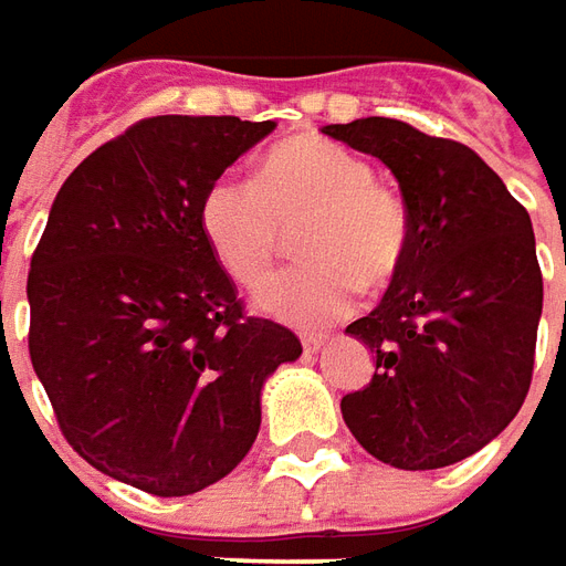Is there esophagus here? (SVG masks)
<instances>
[{
  "label": "esophagus",
  "instance_id": "esophagus-1",
  "mask_svg": "<svg viewBox=\"0 0 566 566\" xmlns=\"http://www.w3.org/2000/svg\"><path fill=\"white\" fill-rule=\"evenodd\" d=\"M323 344H326V335H302L304 354H316V350H319Z\"/></svg>",
  "mask_w": 566,
  "mask_h": 566
}]
</instances>
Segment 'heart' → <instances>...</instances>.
Wrapping results in <instances>:
<instances>
[{"label": "heart", "instance_id": "1", "mask_svg": "<svg viewBox=\"0 0 566 566\" xmlns=\"http://www.w3.org/2000/svg\"><path fill=\"white\" fill-rule=\"evenodd\" d=\"M200 228L216 262L247 290L280 271L302 228V271L262 295V311L323 326L354 307L356 290H384L411 252V212L375 179L366 158L326 136H292L271 148L259 179L219 176L200 200Z\"/></svg>", "mask_w": 566, "mask_h": 566}]
</instances>
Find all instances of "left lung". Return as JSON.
<instances>
[{
	"mask_svg": "<svg viewBox=\"0 0 566 566\" xmlns=\"http://www.w3.org/2000/svg\"><path fill=\"white\" fill-rule=\"evenodd\" d=\"M323 134L390 167L411 212L402 274L347 326L375 375L340 399L356 442L396 469L467 460L506 430L531 390L543 274L527 210L463 143L396 118Z\"/></svg>",
	"mask_w": 566,
	"mask_h": 566,
	"instance_id": "left-lung-1",
	"label": "left lung"
}]
</instances>
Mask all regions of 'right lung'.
I'll use <instances>...</instances> for the list:
<instances>
[{"label": "right lung", "instance_id": "add662e5", "mask_svg": "<svg viewBox=\"0 0 566 566\" xmlns=\"http://www.w3.org/2000/svg\"><path fill=\"white\" fill-rule=\"evenodd\" d=\"M158 115L91 151L48 212L27 276L30 359L66 442L155 496L226 479L262 427V387L302 356L247 316L200 228L207 188L274 130Z\"/></svg>", "mask_w": 566, "mask_h": 566}]
</instances>
